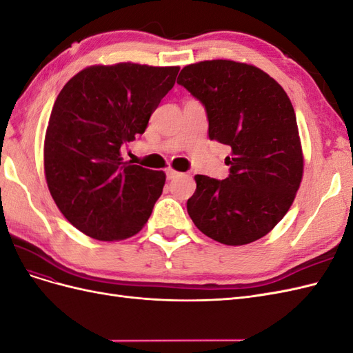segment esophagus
I'll return each mask as SVG.
<instances>
[{"label":"esophagus","instance_id":"1","mask_svg":"<svg viewBox=\"0 0 353 353\" xmlns=\"http://www.w3.org/2000/svg\"><path fill=\"white\" fill-rule=\"evenodd\" d=\"M179 175H181V174L176 172V170H174V169H170V168L166 169V178H168V179H174V178L179 176Z\"/></svg>","mask_w":353,"mask_h":353}]
</instances>
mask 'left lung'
Masks as SVG:
<instances>
[{"mask_svg": "<svg viewBox=\"0 0 353 353\" xmlns=\"http://www.w3.org/2000/svg\"><path fill=\"white\" fill-rule=\"evenodd\" d=\"M176 83L206 110L209 138L230 145V175H196L187 201L194 225L228 245L266 236L290 209L303 156L294 109L263 70L232 60H208L181 70Z\"/></svg>", "mask_w": 353, "mask_h": 353, "instance_id": "obj_1", "label": "left lung"}]
</instances>
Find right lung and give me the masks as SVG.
<instances>
[{"mask_svg":"<svg viewBox=\"0 0 353 353\" xmlns=\"http://www.w3.org/2000/svg\"><path fill=\"white\" fill-rule=\"evenodd\" d=\"M178 72L135 63L91 66L60 91L46 134V178L63 216L81 232L123 240L150 218L166 176L123 162L121 147L144 134Z\"/></svg>","mask_w":353,"mask_h":353,"instance_id":"obj_1","label":"right lung"}]
</instances>
